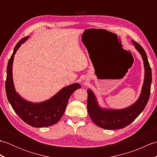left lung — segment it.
<instances>
[{"label": "left lung", "instance_id": "8db88e82", "mask_svg": "<svg viewBox=\"0 0 157 157\" xmlns=\"http://www.w3.org/2000/svg\"><path fill=\"white\" fill-rule=\"evenodd\" d=\"M132 44L141 55L144 67V78L140 94L134 103L121 109L101 107L94 92L88 89L87 107L88 114L96 125L106 129H122L138 117L147 105L151 94L152 71L146 53L138 43L132 40Z\"/></svg>", "mask_w": 157, "mask_h": 157}]
</instances>
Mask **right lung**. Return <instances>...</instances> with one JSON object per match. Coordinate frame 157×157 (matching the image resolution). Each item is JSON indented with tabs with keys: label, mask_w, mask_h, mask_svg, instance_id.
Returning <instances> with one entry per match:
<instances>
[{
	"label": "right lung",
	"mask_w": 157,
	"mask_h": 157,
	"mask_svg": "<svg viewBox=\"0 0 157 157\" xmlns=\"http://www.w3.org/2000/svg\"><path fill=\"white\" fill-rule=\"evenodd\" d=\"M29 38H22L13 50L9 60L5 82L6 94L8 101L16 114L23 121L35 128H44L55 124L64 114L69 97L77 89L81 88L78 83L65 86L46 101L40 102L28 101L20 96L15 88L13 78V64L17 51Z\"/></svg>",
	"instance_id": "1"
}]
</instances>
